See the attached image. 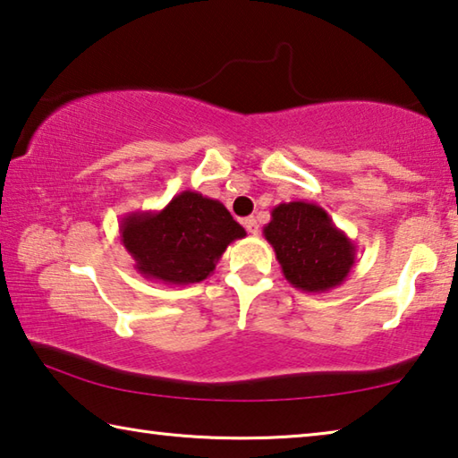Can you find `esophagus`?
Here are the masks:
<instances>
[{
	"label": "esophagus",
	"instance_id": "esophagus-1",
	"mask_svg": "<svg viewBox=\"0 0 458 458\" xmlns=\"http://www.w3.org/2000/svg\"><path fill=\"white\" fill-rule=\"evenodd\" d=\"M244 228L250 232V234H259V230H260L259 220L257 218H246L244 220Z\"/></svg>",
	"mask_w": 458,
	"mask_h": 458
}]
</instances>
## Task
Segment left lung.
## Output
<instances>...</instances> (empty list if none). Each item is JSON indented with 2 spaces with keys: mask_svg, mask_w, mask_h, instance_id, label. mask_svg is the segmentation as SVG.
<instances>
[{
  "mask_svg": "<svg viewBox=\"0 0 458 458\" xmlns=\"http://www.w3.org/2000/svg\"><path fill=\"white\" fill-rule=\"evenodd\" d=\"M283 275L294 289L327 293L345 281L355 265L353 240L313 201H284L262 228Z\"/></svg>",
  "mask_w": 458,
  "mask_h": 458,
  "instance_id": "obj_1",
  "label": "left lung"
}]
</instances>
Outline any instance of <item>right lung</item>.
Here are the masks:
<instances>
[{"label":"right lung","mask_w":458,"mask_h":458,"mask_svg":"<svg viewBox=\"0 0 458 458\" xmlns=\"http://www.w3.org/2000/svg\"><path fill=\"white\" fill-rule=\"evenodd\" d=\"M244 236L222 201L191 190L177 193L164 210L129 212L119 224L137 273L174 286L204 281L226 248Z\"/></svg>","instance_id":"add662e5"}]
</instances>
